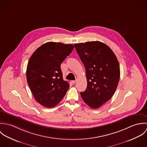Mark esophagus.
Here are the masks:
<instances>
[{"label": "esophagus", "instance_id": "34e87169", "mask_svg": "<svg viewBox=\"0 0 147 147\" xmlns=\"http://www.w3.org/2000/svg\"><path fill=\"white\" fill-rule=\"evenodd\" d=\"M76 80H73V81H72V83L73 84H75V83H76Z\"/></svg>", "mask_w": 147, "mask_h": 147}]
</instances>
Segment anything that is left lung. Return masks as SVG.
I'll return each mask as SVG.
<instances>
[{
	"label": "left lung",
	"mask_w": 147,
	"mask_h": 147,
	"mask_svg": "<svg viewBox=\"0 0 147 147\" xmlns=\"http://www.w3.org/2000/svg\"><path fill=\"white\" fill-rule=\"evenodd\" d=\"M86 71L87 87L80 94L84 102L97 109L109 101L120 78L118 59L106 44L100 41L74 45Z\"/></svg>",
	"instance_id": "left-lung-1"
}]
</instances>
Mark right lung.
Segmentation results:
<instances>
[{
	"mask_svg": "<svg viewBox=\"0 0 147 147\" xmlns=\"http://www.w3.org/2000/svg\"><path fill=\"white\" fill-rule=\"evenodd\" d=\"M74 46L49 42L39 47L30 57L26 79L35 100L46 107L55 106L63 99L69 84L63 80L61 65Z\"/></svg>",
	"mask_w": 147,
	"mask_h": 147,
	"instance_id": "right-lung-1",
	"label": "right lung"
}]
</instances>
